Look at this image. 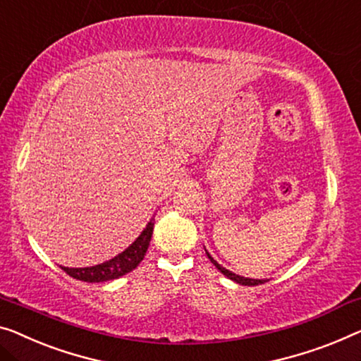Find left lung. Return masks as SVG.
I'll return each instance as SVG.
<instances>
[{"label": "left lung", "instance_id": "obj_1", "mask_svg": "<svg viewBox=\"0 0 361 361\" xmlns=\"http://www.w3.org/2000/svg\"><path fill=\"white\" fill-rule=\"evenodd\" d=\"M206 252H207V251H206ZM207 257H209V259H211L212 264H214L215 267H217L220 272L224 274L225 277L232 279V281H233V282H236V283H240V285H250V287H255V285H259V283H264V282H267V281H261V279H246V277L236 276V274H233L232 271H228V269H225V267L220 266L219 262L215 261L211 255H209V252H207Z\"/></svg>", "mask_w": 361, "mask_h": 361}]
</instances>
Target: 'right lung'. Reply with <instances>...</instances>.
<instances>
[{
    "mask_svg": "<svg viewBox=\"0 0 361 361\" xmlns=\"http://www.w3.org/2000/svg\"><path fill=\"white\" fill-rule=\"evenodd\" d=\"M152 232H154V219L147 224V227L144 228V232L137 236L136 241L131 246L120 252V255L111 257L110 261L102 262V264H97L92 267H63L61 269L68 276H71L73 279H78V281L82 282H106V281H113V279H118L125 274L131 272L133 269H136L139 266V262L144 259L146 256V251L149 248L150 238H152Z\"/></svg>",
    "mask_w": 361,
    "mask_h": 361,
    "instance_id": "1",
    "label": "right lung"
}]
</instances>
